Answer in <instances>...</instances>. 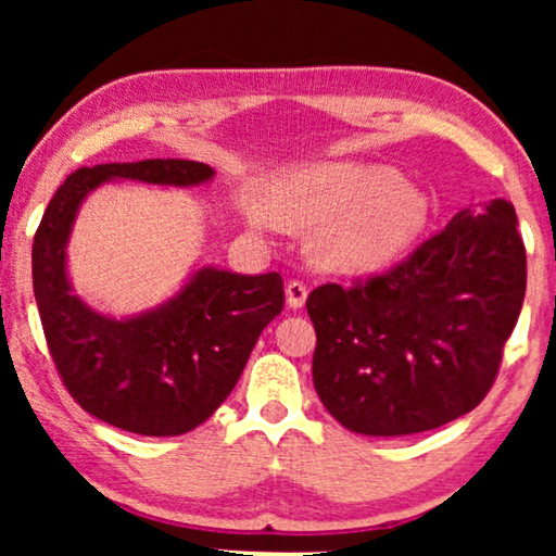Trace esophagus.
<instances>
[{
  "mask_svg": "<svg viewBox=\"0 0 556 556\" xmlns=\"http://www.w3.org/2000/svg\"><path fill=\"white\" fill-rule=\"evenodd\" d=\"M287 304L289 308H301L306 304V296H308V287L304 281H289L287 285Z\"/></svg>",
  "mask_w": 556,
  "mask_h": 556,
  "instance_id": "esophagus-1",
  "label": "esophagus"
}]
</instances>
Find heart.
I'll return each instance as SVG.
<instances>
[{
  "label": "heart",
  "instance_id": "obj_1",
  "mask_svg": "<svg viewBox=\"0 0 556 556\" xmlns=\"http://www.w3.org/2000/svg\"><path fill=\"white\" fill-rule=\"evenodd\" d=\"M262 213L285 228H321L316 255L341 271H378L407 252L431 218L425 188L390 166L318 162L271 178Z\"/></svg>",
  "mask_w": 556,
  "mask_h": 556
}]
</instances>
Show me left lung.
Instances as JSON below:
<instances>
[{
	"instance_id": "1",
	"label": "left lung",
	"mask_w": 556,
	"mask_h": 556,
	"mask_svg": "<svg viewBox=\"0 0 556 556\" xmlns=\"http://www.w3.org/2000/svg\"><path fill=\"white\" fill-rule=\"evenodd\" d=\"M527 287L510 201L458 211L388 275L324 285L314 388L355 434L407 437L464 417L491 390Z\"/></svg>"
}]
</instances>
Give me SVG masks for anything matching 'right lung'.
Wrapping results in <instances>:
<instances>
[{
	"mask_svg": "<svg viewBox=\"0 0 556 556\" xmlns=\"http://www.w3.org/2000/svg\"><path fill=\"white\" fill-rule=\"evenodd\" d=\"M208 164L147 159L78 168L46 208L31 269L46 343L73 400L108 425L142 437H178L203 425L238 384L260 333L285 308L277 271L235 275L199 267L172 299L131 316H108L73 294L68 240L83 201L110 181L188 188Z\"/></svg>",
	"mask_w": 556,
	"mask_h": 556,
	"instance_id": "1",
	"label": "right lung"
}]
</instances>
